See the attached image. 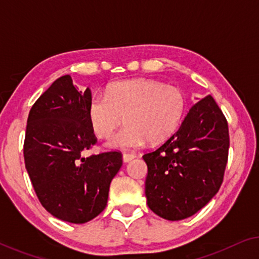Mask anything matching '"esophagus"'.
Masks as SVG:
<instances>
[{"label": "esophagus", "instance_id": "obj_1", "mask_svg": "<svg viewBox=\"0 0 259 259\" xmlns=\"http://www.w3.org/2000/svg\"><path fill=\"white\" fill-rule=\"evenodd\" d=\"M134 158H136V154H133V153H123L122 154V159L125 162H128Z\"/></svg>", "mask_w": 259, "mask_h": 259}]
</instances>
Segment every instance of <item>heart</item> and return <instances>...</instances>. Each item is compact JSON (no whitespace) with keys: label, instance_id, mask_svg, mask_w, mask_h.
I'll return each instance as SVG.
<instances>
[{"label":"heart","instance_id":"1","mask_svg":"<svg viewBox=\"0 0 259 259\" xmlns=\"http://www.w3.org/2000/svg\"><path fill=\"white\" fill-rule=\"evenodd\" d=\"M186 97L178 87L154 80L121 81L109 88L107 95L95 93L88 105V116L99 137H111L112 150L143 147L148 140L160 143L179 128L186 112Z\"/></svg>","mask_w":259,"mask_h":259}]
</instances>
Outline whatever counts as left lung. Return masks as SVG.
<instances>
[{"label": "left lung", "mask_w": 259, "mask_h": 259, "mask_svg": "<svg viewBox=\"0 0 259 259\" xmlns=\"http://www.w3.org/2000/svg\"><path fill=\"white\" fill-rule=\"evenodd\" d=\"M229 127L214 99L194 104L177 132L144 154L145 194L155 214L182 221L197 213L218 192L229 155Z\"/></svg>", "instance_id": "8db88e82"}]
</instances>
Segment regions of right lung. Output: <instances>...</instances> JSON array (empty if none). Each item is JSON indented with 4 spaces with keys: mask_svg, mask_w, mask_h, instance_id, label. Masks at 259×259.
I'll return each instance as SVG.
<instances>
[{
    "mask_svg": "<svg viewBox=\"0 0 259 259\" xmlns=\"http://www.w3.org/2000/svg\"><path fill=\"white\" fill-rule=\"evenodd\" d=\"M90 88L77 91L63 75L37 99L27 120L24 164L46 210L61 221L83 224L107 205L112 179L122 165L120 152L84 158L97 143L88 116Z\"/></svg>",
    "mask_w": 259,
    "mask_h": 259,
    "instance_id": "right-lung-1",
    "label": "right lung"
}]
</instances>
